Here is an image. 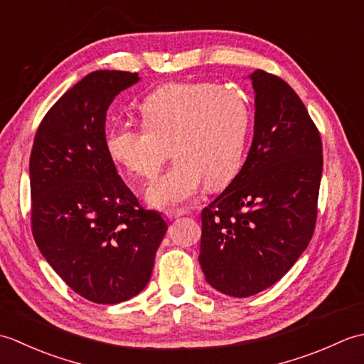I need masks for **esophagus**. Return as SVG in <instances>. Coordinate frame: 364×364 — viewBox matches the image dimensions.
Returning <instances> with one entry per match:
<instances>
[{
    "label": "esophagus",
    "mask_w": 364,
    "mask_h": 364,
    "mask_svg": "<svg viewBox=\"0 0 364 364\" xmlns=\"http://www.w3.org/2000/svg\"><path fill=\"white\" fill-rule=\"evenodd\" d=\"M186 214H189L188 210H173V211H167L166 213L167 219H170V220H173L176 218H181V215H186Z\"/></svg>",
    "instance_id": "obj_1"
}]
</instances>
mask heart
Instances as JSON below:
<instances>
[{
  "label": "heart",
  "instance_id": "heart-1",
  "mask_svg": "<svg viewBox=\"0 0 364 364\" xmlns=\"http://www.w3.org/2000/svg\"><path fill=\"white\" fill-rule=\"evenodd\" d=\"M142 125L123 123L106 136L111 159L128 173L150 180L168 158L173 166L146 191L158 208L194 198L202 183L225 186L241 167L250 111L235 92L208 82H172L139 106Z\"/></svg>",
  "mask_w": 364,
  "mask_h": 364
}]
</instances>
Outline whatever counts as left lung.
<instances>
[{
    "label": "left lung",
    "mask_w": 364,
    "mask_h": 364,
    "mask_svg": "<svg viewBox=\"0 0 364 364\" xmlns=\"http://www.w3.org/2000/svg\"><path fill=\"white\" fill-rule=\"evenodd\" d=\"M253 141L244 166L202 211L200 266L214 289L250 297L275 284L310 244L318 218L322 142L288 82L250 75Z\"/></svg>",
    "instance_id": "obj_1"
}]
</instances>
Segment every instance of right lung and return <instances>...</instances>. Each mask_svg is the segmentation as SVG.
<instances>
[{
    "label": "right lung",
    "instance_id": "1",
    "mask_svg": "<svg viewBox=\"0 0 364 364\" xmlns=\"http://www.w3.org/2000/svg\"><path fill=\"white\" fill-rule=\"evenodd\" d=\"M137 73L98 70L46 112L29 158L31 225L38 250L70 288L95 304L137 296L167 231L144 210L106 150V111Z\"/></svg>",
    "mask_w": 364,
    "mask_h": 364
}]
</instances>
